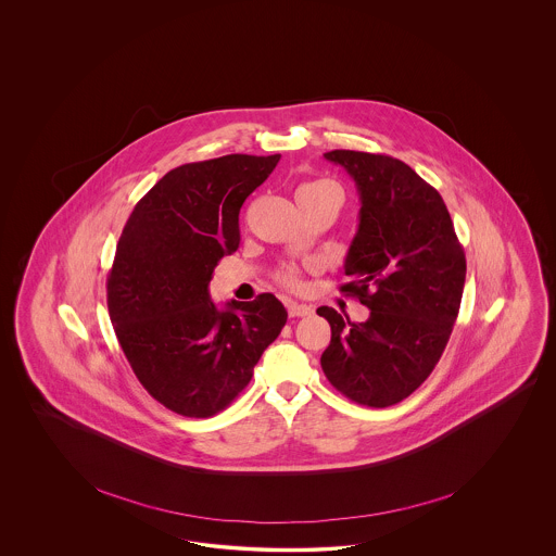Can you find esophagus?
Instances as JSON below:
<instances>
[{"label":"esophagus","instance_id":"34e87169","mask_svg":"<svg viewBox=\"0 0 556 556\" xmlns=\"http://www.w3.org/2000/svg\"><path fill=\"white\" fill-rule=\"evenodd\" d=\"M287 312L291 318H305V316H312L314 309L305 303L287 302Z\"/></svg>","mask_w":556,"mask_h":556}]
</instances>
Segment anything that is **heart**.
I'll use <instances>...</instances> for the list:
<instances>
[{
    "instance_id": "heart-1",
    "label": "heart",
    "mask_w": 556,
    "mask_h": 556,
    "mask_svg": "<svg viewBox=\"0 0 556 556\" xmlns=\"http://www.w3.org/2000/svg\"><path fill=\"white\" fill-rule=\"evenodd\" d=\"M326 186H330V184H326V181H314V184H305V186L300 187L298 191H307V189H318V187ZM279 281L289 287L298 286V283H300V270L295 269V267H286V269L279 270Z\"/></svg>"
}]
</instances>
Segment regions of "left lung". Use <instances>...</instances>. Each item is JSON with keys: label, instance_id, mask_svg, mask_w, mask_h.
Masks as SVG:
<instances>
[{"label": "left lung", "instance_id": "left-lung-1", "mask_svg": "<svg viewBox=\"0 0 556 556\" xmlns=\"http://www.w3.org/2000/svg\"><path fill=\"white\" fill-rule=\"evenodd\" d=\"M353 177L358 230L344 261L342 293L370 309L354 324L334 307L318 316L332 328L321 369L356 404L389 407L412 395L437 367L453 332L467 261L440 193L388 154H324Z\"/></svg>", "mask_w": 556, "mask_h": 556}]
</instances>
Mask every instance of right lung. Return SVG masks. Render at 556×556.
I'll list each match as a JSON object with an SVG mask.
<instances>
[{"mask_svg": "<svg viewBox=\"0 0 556 556\" xmlns=\"http://www.w3.org/2000/svg\"><path fill=\"white\" fill-rule=\"evenodd\" d=\"M281 154H226L168 170L136 203L108 275V309L142 388L187 418H210L249 386L286 326L273 293L218 309L210 281L240 244L238 214Z\"/></svg>", "mask_w": 556, "mask_h": 556, "instance_id": "1", "label": "right lung"}]
</instances>
